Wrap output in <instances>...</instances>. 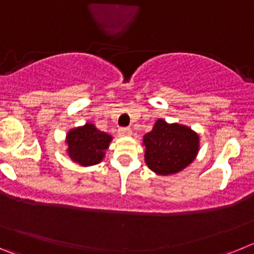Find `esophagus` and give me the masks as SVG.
<instances>
[{"mask_svg": "<svg viewBox=\"0 0 254 254\" xmlns=\"http://www.w3.org/2000/svg\"><path fill=\"white\" fill-rule=\"evenodd\" d=\"M132 129L129 127H123V128L118 129V136L123 137V136H131Z\"/></svg>", "mask_w": 254, "mask_h": 254, "instance_id": "34e87169", "label": "esophagus"}]
</instances>
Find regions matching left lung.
Returning <instances> with one entry per match:
<instances>
[{
    "mask_svg": "<svg viewBox=\"0 0 254 254\" xmlns=\"http://www.w3.org/2000/svg\"><path fill=\"white\" fill-rule=\"evenodd\" d=\"M145 161L152 172L168 176L190 165L198 151V136L186 126L158 120L143 136Z\"/></svg>",
    "mask_w": 254,
    "mask_h": 254,
    "instance_id": "1",
    "label": "left lung"
}]
</instances>
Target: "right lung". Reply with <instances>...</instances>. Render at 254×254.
I'll use <instances>...</instances> for the list:
<instances>
[{"label":"right lung","instance_id":"right-lung-1","mask_svg":"<svg viewBox=\"0 0 254 254\" xmlns=\"http://www.w3.org/2000/svg\"><path fill=\"white\" fill-rule=\"evenodd\" d=\"M111 140L109 134L99 131L91 123L71 129L67 134L69 158L85 167L98 164L104 158Z\"/></svg>","mask_w":254,"mask_h":254}]
</instances>
